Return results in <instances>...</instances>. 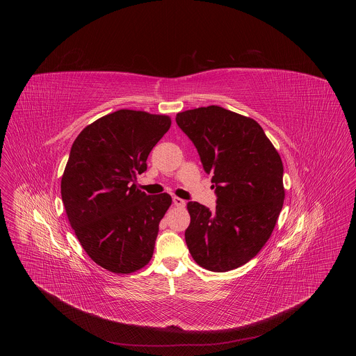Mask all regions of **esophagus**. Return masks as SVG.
<instances>
[{
    "label": "esophagus",
    "mask_w": 356,
    "mask_h": 356,
    "mask_svg": "<svg viewBox=\"0 0 356 356\" xmlns=\"http://www.w3.org/2000/svg\"><path fill=\"white\" fill-rule=\"evenodd\" d=\"M172 200H173V204H175L176 207H186V202H184L183 199H180V197H176V196H175Z\"/></svg>",
    "instance_id": "esophagus-1"
}]
</instances>
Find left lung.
<instances>
[{
	"label": "left lung",
	"instance_id": "1",
	"mask_svg": "<svg viewBox=\"0 0 356 356\" xmlns=\"http://www.w3.org/2000/svg\"><path fill=\"white\" fill-rule=\"evenodd\" d=\"M176 122L212 175L218 197L213 211L186 204L188 250L208 271L235 270L271 236L284 202L282 159L254 120L218 105L180 112Z\"/></svg>",
	"mask_w": 356,
	"mask_h": 356
}]
</instances>
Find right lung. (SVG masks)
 Returning <instances> with one entry per match:
<instances>
[{
	"mask_svg": "<svg viewBox=\"0 0 356 356\" xmlns=\"http://www.w3.org/2000/svg\"><path fill=\"white\" fill-rule=\"evenodd\" d=\"M170 127L168 116L120 109L85 127L70 148L63 203L85 252L108 271L132 273L152 257L172 197L136 189V176Z\"/></svg>",
	"mask_w": 356,
	"mask_h": 356,
	"instance_id": "1",
	"label": "right lung"
}]
</instances>
